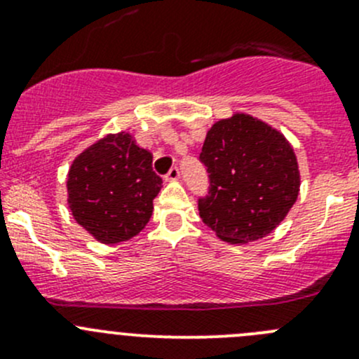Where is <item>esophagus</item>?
Segmentation results:
<instances>
[{"instance_id": "obj_1", "label": "esophagus", "mask_w": 359, "mask_h": 359, "mask_svg": "<svg viewBox=\"0 0 359 359\" xmlns=\"http://www.w3.org/2000/svg\"><path fill=\"white\" fill-rule=\"evenodd\" d=\"M179 179H180V170L177 168V166H175V168L170 170V172L166 173V177H165L166 182H175V180H179Z\"/></svg>"}]
</instances>
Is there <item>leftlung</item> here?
Here are the masks:
<instances>
[{"instance_id":"left-lung-1","label":"left lung","mask_w":359,"mask_h":359,"mask_svg":"<svg viewBox=\"0 0 359 359\" xmlns=\"http://www.w3.org/2000/svg\"><path fill=\"white\" fill-rule=\"evenodd\" d=\"M200 159L210 177L208 196L198 201L200 217L226 243L245 245L273 233L299 196L292 144L245 112L213 123Z\"/></svg>"}]
</instances>
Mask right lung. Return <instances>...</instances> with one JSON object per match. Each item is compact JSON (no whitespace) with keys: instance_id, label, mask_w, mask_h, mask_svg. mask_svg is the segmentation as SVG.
I'll list each match as a JSON object with an SVG mask.
<instances>
[{"instance_id":"obj_1","label":"right lung","mask_w":359,"mask_h":359,"mask_svg":"<svg viewBox=\"0 0 359 359\" xmlns=\"http://www.w3.org/2000/svg\"><path fill=\"white\" fill-rule=\"evenodd\" d=\"M153 154L132 133H107L72 161L67 205L76 222L104 245L132 240L149 222L161 189Z\"/></svg>"}]
</instances>
